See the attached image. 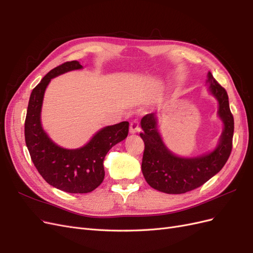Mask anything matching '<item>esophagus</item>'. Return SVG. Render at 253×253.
<instances>
[{"label":"esophagus","instance_id":"34e87169","mask_svg":"<svg viewBox=\"0 0 253 253\" xmlns=\"http://www.w3.org/2000/svg\"><path fill=\"white\" fill-rule=\"evenodd\" d=\"M140 129V125H139V120L138 119H133L129 124V133L135 134L137 132H139Z\"/></svg>","mask_w":253,"mask_h":253}]
</instances>
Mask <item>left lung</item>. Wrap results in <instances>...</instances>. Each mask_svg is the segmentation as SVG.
<instances>
[{
  "instance_id": "obj_1",
  "label": "left lung",
  "mask_w": 253,
  "mask_h": 253,
  "mask_svg": "<svg viewBox=\"0 0 253 253\" xmlns=\"http://www.w3.org/2000/svg\"><path fill=\"white\" fill-rule=\"evenodd\" d=\"M209 88L217 99L218 116L224 122L217 148L209 154L194 158L175 156L166 148L157 129L155 114H148L141 119L140 137L144 142L141 170L149 185L168 194H181L203 186L225 166L231 154L234 131L233 115L229 108L226 89L208 73Z\"/></svg>"
}]
</instances>
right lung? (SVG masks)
I'll use <instances>...</instances> for the list:
<instances>
[{
    "instance_id": "obj_1",
    "label": "right lung",
    "mask_w": 253,
    "mask_h": 253,
    "mask_svg": "<svg viewBox=\"0 0 253 253\" xmlns=\"http://www.w3.org/2000/svg\"><path fill=\"white\" fill-rule=\"evenodd\" d=\"M80 68L78 61H68L44 76L30 95L24 127L25 142L38 172L50 186L68 193H88L100 186L106 153L128 133V122L122 121L100 129L84 147L67 150L53 143L43 131L40 115L45 88L52 78Z\"/></svg>"
}]
</instances>
